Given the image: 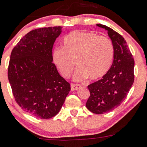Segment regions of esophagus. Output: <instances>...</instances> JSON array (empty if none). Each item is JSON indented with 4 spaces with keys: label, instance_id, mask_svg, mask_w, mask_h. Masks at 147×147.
<instances>
[{
    "label": "esophagus",
    "instance_id": "esophagus-1",
    "mask_svg": "<svg viewBox=\"0 0 147 147\" xmlns=\"http://www.w3.org/2000/svg\"><path fill=\"white\" fill-rule=\"evenodd\" d=\"M80 87V85H79V84H71V90H72V91H75V90H78Z\"/></svg>",
    "mask_w": 147,
    "mask_h": 147
}]
</instances>
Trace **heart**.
I'll return each instance as SVG.
<instances>
[{
  "label": "heart",
  "instance_id": "b5f03b06",
  "mask_svg": "<svg viewBox=\"0 0 147 147\" xmlns=\"http://www.w3.org/2000/svg\"><path fill=\"white\" fill-rule=\"evenodd\" d=\"M114 54V45L109 38L92 32L75 31L64 38L63 47L54 49L53 58L64 78L70 76L77 63L79 67L74 75L75 80L87 78L97 80L107 73Z\"/></svg>",
  "mask_w": 147,
  "mask_h": 147
}]
</instances>
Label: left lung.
Masks as SVG:
<instances>
[{"mask_svg": "<svg viewBox=\"0 0 147 147\" xmlns=\"http://www.w3.org/2000/svg\"><path fill=\"white\" fill-rule=\"evenodd\" d=\"M107 31L115 49L114 60L107 73L88 85L90 96L87 109L97 115L109 112L124 100L134 80V60L124 38L105 25L97 24Z\"/></svg>", "mask_w": 147, "mask_h": 147, "instance_id": "1", "label": "left lung"}]
</instances>
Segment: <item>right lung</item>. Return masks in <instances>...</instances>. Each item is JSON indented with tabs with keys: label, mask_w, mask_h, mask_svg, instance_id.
<instances>
[{
	"label": "right lung",
	"mask_w": 147,
	"mask_h": 147,
	"mask_svg": "<svg viewBox=\"0 0 147 147\" xmlns=\"http://www.w3.org/2000/svg\"><path fill=\"white\" fill-rule=\"evenodd\" d=\"M62 28L30 31L10 55L8 75L16 101L25 112L40 119L55 116L70 91V84L53 63V47Z\"/></svg>",
	"instance_id": "1"
}]
</instances>
